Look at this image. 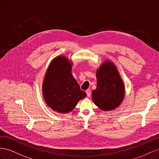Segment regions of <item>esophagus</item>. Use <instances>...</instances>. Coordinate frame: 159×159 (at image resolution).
Returning a JSON list of instances; mask_svg holds the SVG:
<instances>
[{
	"instance_id": "esophagus-1",
	"label": "esophagus",
	"mask_w": 159,
	"mask_h": 159,
	"mask_svg": "<svg viewBox=\"0 0 159 159\" xmlns=\"http://www.w3.org/2000/svg\"><path fill=\"white\" fill-rule=\"evenodd\" d=\"M86 93H87V97H90V93H91V92H90V89H87V90H86Z\"/></svg>"
}]
</instances>
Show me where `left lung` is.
Returning <instances> with one entry per match:
<instances>
[{"instance_id":"1","label":"left lung","mask_w":159,"mask_h":159,"mask_svg":"<svg viewBox=\"0 0 159 159\" xmlns=\"http://www.w3.org/2000/svg\"><path fill=\"white\" fill-rule=\"evenodd\" d=\"M97 89L92 93L93 101L103 111H110L120 105L125 95V87L115 66L106 61L97 72Z\"/></svg>"}]
</instances>
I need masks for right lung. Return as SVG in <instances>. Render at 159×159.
<instances>
[{
    "mask_svg": "<svg viewBox=\"0 0 159 159\" xmlns=\"http://www.w3.org/2000/svg\"><path fill=\"white\" fill-rule=\"evenodd\" d=\"M47 105L58 112L71 111L79 100L87 96L71 74V63L64 57L54 58L50 65L43 84Z\"/></svg>",
    "mask_w": 159,
    "mask_h": 159,
    "instance_id": "right-lung-1",
    "label": "right lung"
}]
</instances>
